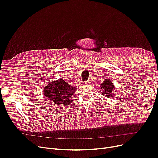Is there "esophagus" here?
<instances>
[{
    "instance_id": "obj_1",
    "label": "esophagus",
    "mask_w": 158,
    "mask_h": 158,
    "mask_svg": "<svg viewBox=\"0 0 158 158\" xmlns=\"http://www.w3.org/2000/svg\"><path fill=\"white\" fill-rule=\"evenodd\" d=\"M88 84H89V81H85V82H83V85H88Z\"/></svg>"
}]
</instances>
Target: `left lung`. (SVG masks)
I'll return each mask as SVG.
<instances>
[{
    "mask_svg": "<svg viewBox=\"0 0 158 158\" xmlns=\"http://www.w3.org/2000/svg\"><path fill=\"white\" fill-rule=\"evenodd\" d=\"M100 86L102 89L101 94L105 95L106 97H113L115 94V91L118 92L116 90L113 82L109 79H105Z\"/></svg>",
    "mask_w": 158,
    "mask_h": 158,
    "instance_id": "obj_1",
    "label": "left lung"
}]
</instances>
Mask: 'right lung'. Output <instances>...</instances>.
Returning <instances> with one entry per match:
<instances>
[{"mask_svg": "<svg viewBox=\"0 0 158 158\" xmlns=\"http://www.w3.org/2000/svg\"><path fill=\"white\" fill-rule=\"evenodd\" d=\"M76 87H72L63 79H59L46 86L44 89V94L49 101L55 104L67 106L72 102L71 97L76 91Z\"/></svg>", "mask_w": 158, "mask_h": 158, "instance_id": "1", "label": "right lung"}]
</instances>
